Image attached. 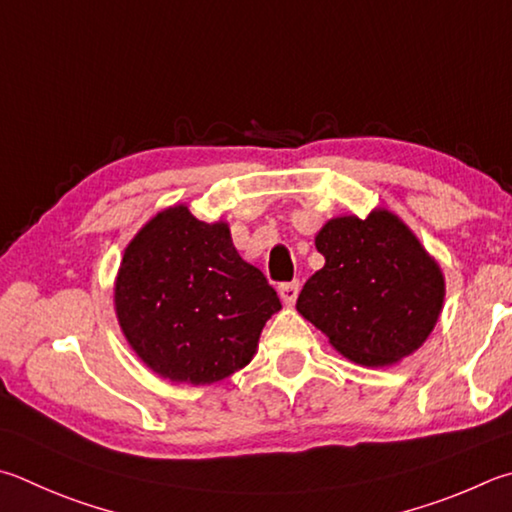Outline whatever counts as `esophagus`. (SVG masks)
<instances>
[{"mask_svg":"<svg viewBox=\"0 0 512 512\" xmlns=\"http://www.w3.org/2000/svg\"><path fill=\"white\" fill-rule=\"evenodd\" d=\"M297 293H300V282H286L280 286V297L286 306L295 304Z\"/></svg>","mask_w":512,"mask_h":512,"instance_id":"esophagus-1","label":"esophagus"}]
</instances>
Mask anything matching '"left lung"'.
Wrapping results in <instances>:
<instances>
[{
	"instance_id": "left-lung-1",
	"label": "left lung",
	"mask_w": 512,
	"mask_h": 512,
	"mask_svg": "<svg viewBox=\"0 0 512 512\" xmlns=\"http://www.w3.org/2000/svg\"><path fill=\"white\" fill-rule=\"evenodd\" d=\"M324 266L297 311L331 347L365 367H389L423 347L439 320L445 277L405 221L385 208L333 217L315 235Z\"/></svg>"
}]
</instances>
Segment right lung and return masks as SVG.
<instances>
[{
  "label": "right lung",
  "mask_w": 512,
  "mask_h": 512,
  "mask_svg": "<svg viewBox=\"0 0 512 512\" xmlns=\"http://www.w3.org/2000/svg\"><path fill=\"white\" fill-rule=\"evenodd\" d=\"M114 309L129 347L154 374L212 385L253 360L282 304L262 271L239 257L226 221L206 224L179 203L127 244Z\"/></svg>",
  "instance_id": "add662e5"
}]
</instances>
